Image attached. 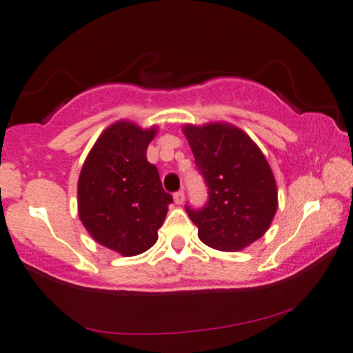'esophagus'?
Returning <instances> with one entry per match:
<instances>
[{
    "label": "esophagus",
    "instance_id": "obj_1",
    "mask_svg": "<svg viewBox=\"0 0 353 353\" xmlns=\"http://www.w3.org/2000/svg\"><path fill=\"white\" fill-rule=\"evenodd\" d=\"M183 201H185V194H183L182 190L174 193V203L176 204H183Z\"/></svg>",
    "mask_w": 353,
    "mask_h": 353
}]
</instances>
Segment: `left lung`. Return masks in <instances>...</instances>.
Listing matches in <instances>:
<instances>
[{"instance_id":"obj_1","label":"left lung","mask_w":353,"mask_h":353,"mask_svg":"<svg viewBox=\"0 0 353 353\" xmlns=\"http://www.w3.org/2000/svg\"><path fill=\"white\" fill-rule=\"evenodd\" d=\"M182 131L209 188L206 208H187L198 238L215 250L245 249L266 233L277 210L270 163L245 131L228 122L185 123Z\"/></svg>"}]
</instances>
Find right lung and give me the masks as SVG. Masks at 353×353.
<instances>
[{
	"label": "right lung",
	"instance_id": "obj_1",
	"mask_svg": "<svg viewBox=\"0 0 353 353\" xmlns=\"http://www.w3.org/2000/svg\"><path fill=\"white\" fill-rule=\"evenodd\" d=\"M159 126L117 120L99 134L77 181L79 219L93 241L123 256L149 250L159 239L172 196L147 147Z\"/></svg>",
	"mask_w": 353,
	"mask_h": 353
}]
</instances>
